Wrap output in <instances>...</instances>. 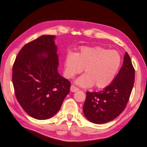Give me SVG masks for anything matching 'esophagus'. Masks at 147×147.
Masks as SVG:
<instances>
[{
    "instance_id": "34e87169",
    "label": "esophagus",
    "mask_w": 147,
    "mask_h": 147,
    "mask_svg": "<svg viewBox=\"0 0 147 147\" xmlns=\"http://www.w3.org/2000/svg\"><path fill=\"white\" fill-rule=\"evenodd\" d=\"M70 89H71V91H72V92H75V91H77L79 90L78 88L76 87V86H74V85L71 86Z\"/></svg>"
}]
</instances>
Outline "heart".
<instances>
[{"label": "heart", "instance_id": "1", "mask_svg": "<svg viewBox=\"0 0 147 147\" xmlns=\"http://www.w3.org/2000/svg\"><path fill=\"white\" fill-rule=\"evenodd\" d=\"M121 65V57L118 51L101 47H84L76 53L69 52L64 60L65 76L73 78L82 71L85 74L76 80L82 87L94 85L104 89L111 84Z\"/></svg>", "mask_w": 147, "mask_h": 147}]
</instances>
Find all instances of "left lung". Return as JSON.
Here are the masks:
<instances>
[{
    "instance_id": "8db88e82",
    "label": "left lung",
    "mask_w": 147,
    "mask_h": 147,
    "mask_svg": "<svg viewBox=\"0 0 147 147\" xmlns=\"http://www.w3.org/2000/svg\"><path fill=\"white\" fill-rule=\"evenodd\" d=\"M134 80L135 69L126 52L123 65L111 84L99 92H87L84 116L95 124L107 123L116 118L127 106Z\"/></svg>"
}]
</instances>
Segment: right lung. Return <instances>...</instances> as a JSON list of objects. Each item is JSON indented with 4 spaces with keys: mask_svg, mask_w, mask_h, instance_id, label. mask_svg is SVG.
I'll return each mask as SVG.
<instances>
[{
    "mask_svg": "<svg viewBox=\"0 0 147 147\" xmlns=\"http://www.w3.org/2000/svg\"><path fill=\"white\" fill-rule=\"evenodd\" d=\"M55 38L43 35L24 45L12 69L17 100L27 114L37 120L53 117L70 91L71 82L58 72Z\"/></svg>",
    "mask_w": 147,
    "mask_h": 147,
    "instance_id": "right-lung-1",
    "label": "right lung"
}]
</instances>
